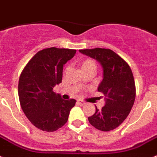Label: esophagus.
<instances>
[{
	"instance_id": "1",
	"label": "esophagus",
	"mask_w": 157,
	"mask_h": 157,
	"mask_svg": "<svg viewBox=\"0 0 157 157\" xmlns=\"http://www.w3.org/2000/svg\"><path fill=\"white\" fill-rule=\"evenodd\" d=\"M77 103H78L79 105H85V102H84V101H82V100H77Z\"/></svg>"
}]
</instances>
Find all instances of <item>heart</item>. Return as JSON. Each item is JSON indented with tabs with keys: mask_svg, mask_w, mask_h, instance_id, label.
<instances>
[{
	"mask_svg": "<svg viewBox=\"0 0 157 157\" xmlns=\"http://www.w3.org/2000/svg\"><path fill=\"white\" fill-rule=\"evenodd\" d=\"M90 66H94L95 67V63H94V61L91 60V59H87L85 61H84L81 64L82 70H84L86 68H88Z\"/></svg>",
	"mask_w": 157,
	"mask_h": 157,
	"instance_id": "heart-1",
	"label": "heart"
}]
</instances>
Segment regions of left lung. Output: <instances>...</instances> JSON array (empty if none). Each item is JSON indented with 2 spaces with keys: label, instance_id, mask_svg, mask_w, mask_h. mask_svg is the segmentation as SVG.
<instances>
[{
  "label": "left lung",
  "instance_id": "left-lung-1",
  "mask_svg": "<svg viewBox=\"0 0 157 157\" xmlns=\"http://www.w3.org/2000/svg\"><path fill=\"white\" fill-rule=\"evenodd\" d=\"M83 55L95 59L102 68V80L98 91L105 96V105L96 107L94 115L88 117L96 129L109 131L120 126L129 115L135 99L133 73L128 63L110 49L79 50Z\"/></svg>",
  "mask_w": 157,
  "mask_h": 157
}]
</instances>
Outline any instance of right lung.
<instances>
[{
    "mask_svg": "<svg viewBox=\"0 0 157 157\" xmlns=\"http://www.w3.org/2000/svg\"><path fill=\"white\" fill-rule=\"evenodd\" d=\"M77 50L43 49L37 52L22 70L19 80V98L29 121L42 131H55L67 122L76 100H63L53 87L60 84L63 66Z\"/></svg>",
    "mask_w": 157,
    "mask_h": 157,
    "instance_id": "right-lung-1",
    "label": "right lung"
}]
</instances>
